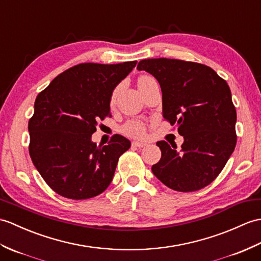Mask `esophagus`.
Segmentation results:
<instances>
[{"mask_svg":"<svg viewBox=\"0 0 261 261\" xmlns=\"http://www.w3.org/2000/svg\"><path fill=\"white\" fill-rule=\"evenodd\" d=\"M147 145V143L144 142H139V141H133L132 142V147H136V148H143Z\"/></svg>","mask_w":261,"mask_h":261,"instance_id":"34e87169","label":"esophagus"}]
</instances>
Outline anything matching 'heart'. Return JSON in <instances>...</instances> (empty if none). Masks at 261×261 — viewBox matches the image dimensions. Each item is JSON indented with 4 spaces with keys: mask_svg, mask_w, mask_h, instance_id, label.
<instances>
[{
    "mask_svg": "<svg viewBox=\"0 0 261 261\" xmlns=\"http://www.w3.org/2000/svg\"><path fill=\"white\" fill-rule=\"evenodd\" d=\"M150 80H152V77L147 76V75L139 77L138 87H142L143 84L149 82ZM116 94H117V91H114V93L112 95V102L114 101V99H116ZM122 131L125 133L126 136H130L133 138H142L144 136L145 128H144V124L142 122H140V121L131 120V121H128V122L123 125Z\"/></svg>",
    "mask_w": 261,
    "mask_h": 261,
    "instance_id": "obj_1",
    "label": "heart"
}]
</instances>
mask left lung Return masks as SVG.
Wrapping results in <instances>:
<instances>
[{"label":"left lung","mask_w":261,"mask_h":261,"mask_svg":"<svg viewBox=\"0 0 261 261\" xmlns=\"http://www.w3.org/2000/svg\"><path fill=\"white\" fill-rule=\"evenodd\" d=\"M137 69L159 82L162 116L184 137L179 149L156 142L161 159L151 170L175 191L202 189L221 172L237 143V113L229 86L209 66L182 60L145 59Z\"/></svg>","instance_id":"8db88e82"}]
</instances>
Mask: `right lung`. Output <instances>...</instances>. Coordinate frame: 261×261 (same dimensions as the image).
<instances>
[{"mask_svg": "<svg viewBox=\"0 0 261 261\" xmlns=\"http://www.w3.org/2000/svg\"><path fill=\"white\" fill-rule=\"evenodd\" d=\"M136 64H77L36 96L29 121V152L36 170L60 196L93 198L111 184L120 155L131 142L116 135L107 145H96L91 137L99 121L111 116L113 90Z\"/></svg>", "mask_w": 261, "mask_h": 261, "instance_id": "obj_1", "label": "right lung"}]
</instances>
